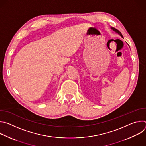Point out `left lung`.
Listing matches in <instances>:
<instances>
[{"label":"left lung","instance_id":"8db88e82","mask_svg":"<svg viewBox=\"0 0 146 146\" xmlns=\"http://www.w3.org/2000/svg\"><path fill=\"white\" fill-rule=\"evenodd\" d=\"M111 29L115 32H116V33H117L118 34H119L122 37H123V36H122V35L121 34V33L118 31V30H117V29H115V28H111Z\"/></svg>","mask_w":146,"mask_h":146}]
</instances>
